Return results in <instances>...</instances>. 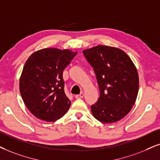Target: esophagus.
Segmentation results:
<instances>
[{"mask_svg":"<svg viewBox=\"0 0 160 160\" xmlns=\"http://www.w3.org/2000/svg\"><path fill=\"white\" fill-rule=\"evenodd\" d=\"M83 93H80V94H77L75 95V98L76 99H81L83 98Z\"/></svg>","mask_w":160,"mask_h":160,"instance_id":"34e87169","label":"esophagus"}]
</instances>
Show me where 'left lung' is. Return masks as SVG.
<instances>
[{
	"label": "left lung",
	"instance_id": "8db88e82",
	"mask_svg": "<svg viewBox=\"0 0 160 160\" xmlns=\"http://www.w3.org/2000/svg\"><path fill=\"white\" fill-rule=\"evenodd\" d=\"M96 75L100 98L91 106L92 114L103 123L121 120L130 112L139 90L137 68L120 48L99 45L82 51Z\"/></svg>",
	"mask_w": 160,
	"mask_h": 160
}]
</instances>
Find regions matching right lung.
I'll use <instances>...</instances> for the list:
<instances>
[{"instance_id": "obj_1", "label": "right lung", "mask_w": 160, "mask_h": 160, "mask_svg": "<svg viewBox=\"0 0 160 160\" xmlns=\"http://www.w3.org/2000/svg\"><path fill=\"white\" fill-rule=\"evenodd\" d=\"M78 52L44 48L26 60L20 79V92L28 109L36 117L54 122L71 106L64 92L62 72Z\"/></svg>"}]
</instances>
